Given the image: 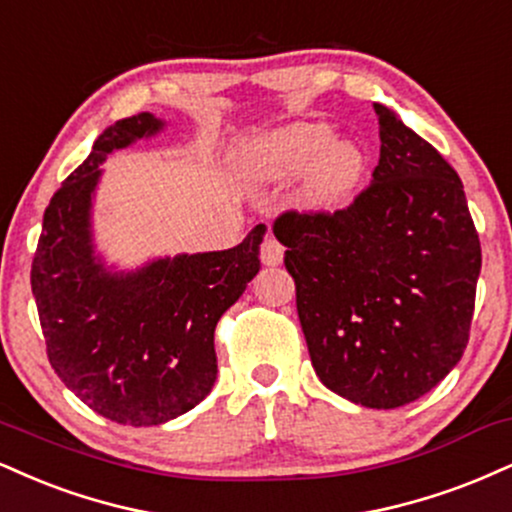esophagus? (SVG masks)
Segmentation results:
<instances>
[{
	"label": "esophagus",
	"instance_id": "esophagus-1",
	"mask_svg": "<svg viewBox=\"0 0 512 512\" xmlns=\"http://www.w3.org/2000/svg\"><path fill=\"white\" fill-rule=\"evenodd\" d=\"M260 257L267 267H276L283 260V245L276 240L272 233L262 240V248H260Z\"/></svg>",
	"mask_w": 512,
	"mask_h": 512
}]
</instances>
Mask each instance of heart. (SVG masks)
<instances>
[{
	"instance_id": "obj_1",
	"label": "heart",
	"mask_w": 512,
	"mask_h": 512,
	"mask_svg": "<svg viewBox=\"0 0 512 512\" xmlns=\"http://www.w3.org/2000/svg\"><path fill=\"white\" fill-rule=\"evenodd\" d=\"M264 178H291L307 171L305 197L315 207H341L365 176V155L350 140H334L322 121H300L264 138L257 147Z\"/></svg>"
}]
</instances>
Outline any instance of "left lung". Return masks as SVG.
<instances>
[{"label": "left lung", "instance_id": "8db88e82", "mask_svg": "<svg viewBox=\"0 0 512 512\" xmlns=\"http://www.w3.org/2000/svg\"><path fill=\"white\" fill-rule=\"evenodd\" d=\"M372 183L336 212L286 209L295 307L326 389L391 410L434 389L470 341L482 248L439 150L384 104Z\"/></svg>", "mask_w": 512, "mask_h": 512}]
</instances>
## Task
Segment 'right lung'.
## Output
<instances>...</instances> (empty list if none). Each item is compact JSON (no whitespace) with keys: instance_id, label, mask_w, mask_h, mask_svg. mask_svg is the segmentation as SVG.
<instances>
[{"instance_id":"right-lung-1","label":"right lung","mask_w":512,"mask_h":512,"mask_svg":"<svg viewBox=\"0 0 512 512\" xmlns=\"http://www.w3.org/2000/svg\"><path fill=\"white\" fill-rule=\"evenodd\" d=\"M162 128L152 114L109 126L61 183L30 269L49 365L97 415L152 427L193 410L217 379L214 329L260 272L264 224L236 248L109 274L90 245V195L109 152Z\"/></svg>"}]
</instances>
